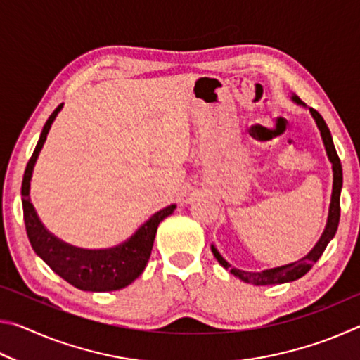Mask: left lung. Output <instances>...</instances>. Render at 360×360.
<instances>
[{"label": "left lung", "instance_id": "obj_1", "mask_svg": "<svg viewBox=\"0 0 360 360\" xmlns=\"http://www.w3.org/2000/svg\"><path fill=\"white\" fill-rule=\"evenodd\" d=\"M292 98H294V101L297 103H302V100L298 98V96H292ZM309 111H311L316 124L319 127L322 141H324L327 155L330 158L332 168H333V191H332L330 208H328V219H327L326 230L319 238V241L316 243V246L309 251L308 255H304L303 259L294 262V264L271 268V270H265L260 273H249V271H243V270H238V268L231 266L229 262H225L222 259V255L217 252V249L214 246H211V251L214 254V257L217 259L219 264H221L224 268H227L231 275L243 279L245 283L254 284V285H266V284H283V283L295 281V279L304 276L309 270H311L313 265L319 260L322 252L326 251L328 241H330L335 236V233H337L338 222H340V193H341V186H343V169H341L340 157L337 154V150H335L333 139L330 135V130H328V127L326 124V120L322 119V115L316 111V109L309 108Z\"/></svg>", "mask_w": 360, "mask_h": 360}]
</instances>
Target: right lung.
Returning <instances> with one entry per match:
<instances>
[{
  "instance_id": "add662e5",
  "label": "right lung",
  "mask_w": 360,
  "mask_h": 360,
  "mask_svg": "<svg viewBox=\"0 0 360 360\" xmlns=\"http://www.w3.org/2000/svg\"><path fill=\"white\" fill-rule=\"evenodd\" d=\"M62 106L63 105H58L56 111L51 114V117L47 119L44 129L41 131L39 141L36 144L33 155L30 157L25 173H23L22 205L28 240L32 243L34 252L58 276H62L65 281H68L75 288L90 292L117 290L129 285L141 275L150 257L158 224L172 214L176 206H167L162 211L155 212L148 222L136 230V233L130 240L111 249L87 251V249L72 248L49 233L36 216L33 205L30 202V179H32L36 158H38L42 144L46 141L52 122Z\"/></svg>"
}]
</instances>
